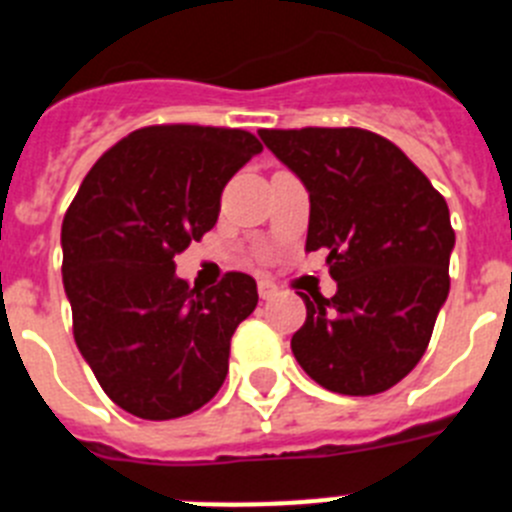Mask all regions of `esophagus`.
I'll list each match as a JSON object with an SVG mask.
<instances>
[{"mask_svg": "<svg viewBox=\"0 0 512 512\" xmlns=\"http://www.w3.org/2000/svg\"><path fill=\"white\" fill-rule=\"evenodd\" d=\"M274 295H277V284L271 282V279H259V297H261V300H271Z\"/></svg>", "mask_w": 512, "mask_h": 512, "instance_id": "obj_1", "label": "esophagus"}]
</instances>
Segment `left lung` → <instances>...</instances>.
Masks as SVG:
<instances>
[{"label":"left lung","mask_w":512,"mask_h":512,"mask_svg":"<svg viewBox=\"0 0 512 512\" xmlns=\"http://www.w3.org/2000/svg\"><path fill=\"white\" fill-rule=\"evenodd\" d=\"M310 192L307 251H328L333 297L307 295L292 354L320 387L366 397L423 359L449 297V205L392 140L361 128L259 130Z\"/></svg>","instance_id":"1"}]
</instances>
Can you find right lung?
<instances>
[{"label":"right lung","instance_id":"add662e5","mask_svg":"<svg viewBox=\"0 0 512 512\" xmlns=\"http://www.w3.org/2000/svg\"><path fill=\"white\" fill-rule=\"evenodd\" d=\"M261 148L248 130L148 125L99 156L66 210L76 346L130 415L182 418L223 387L230 338L259 302L256 282L228 271L217 287L192 289L174 256L212 230L225 184Z\"/></svg>","mask_w":512,"mask_h":512}]
</instances>
